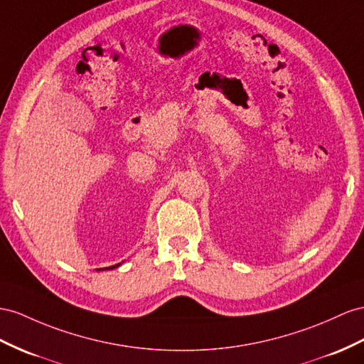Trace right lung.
<instances>
[{"label": "right lung", "mask_w": 364, "mask_h": 364, "mask_svg": "<svg viewBox=\"0 0 364 364\" xmlns=\"http://www.w3.org/2000/svg\"><path fill=\"white\" fill-rule=\"evenodd\" d=\"M118 266H119V263H118V264H115V266H112V267H109V269H115V267H118ZM106 269H107V267H106Z\"/></svg>", "instance_id": "1"}]
</instances>
